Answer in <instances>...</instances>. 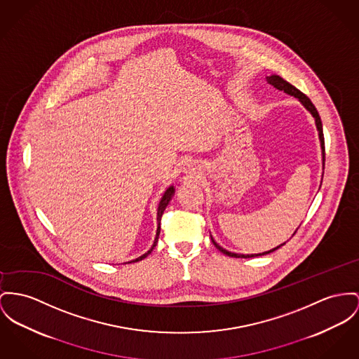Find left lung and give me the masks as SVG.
Here are the masks:
<instances>
[{"label": "left lung", "instance_id": "1", "mask_svg": "<svg viewBox=\"0 0 359 359\" xmlns=\"http://www.w3.org/2000/svg\"><path fill=\"white\" fill-rule=\"evenodd\" d=\"M266 81L271 84V86H273L276 90H279V91H285L286 94L288 95L294 96V97H297L305 107H306V110H309L311 111V116H313V118L316 121V126H317V130H318V137H320V143H321V149H323V166L325 165V144H324V135H323V123H321V118H320V116H318V111H317V109L314 107V104L311 103V99L308 97V96L305 95V94H302L298 88H295L292 84H290L288 81H286L285 79H282L280 76H278V74H272V76H268L266 77ZM323 181V180H321ZM297 233V231H295ZM294 233V234H295ZM292 234V236H294ZM212 239V242H214V245L216 246V249H219L223 255H226V256H230V257H237V259H250V257H257V256H264V255H268V253H271V252H275L276 249H279L280 246H283L285 243H282V245H279V246H276V248H273V249H271V250H268V252H264V253H259V255H238V253H231V252H229V250H226V249H223L222 246H219L217 243H216L214 238L211 237Z\"/></svg>", "mask_w": 359, "mask_h": 359}]
</instances>
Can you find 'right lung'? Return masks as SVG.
I'll use <instances>...</instances> for the list:
<instances>
[{
    "label": "right lung",
    "mask_w": 359,
    "mask_h": 359,
    "mask_svg": "<svg viewBox=\"0 0 359 359\" xmlns=\"http://www.w3.org/2000/svg\"><path fill=\"white\" fill-rule=\"evenodd\" d=\"M174 191H175L174 187L168 188V191H165V194L162 196V198H161V201H159V205H158V217H156V220H158V229H156V237H155V241H154V245L151 246V249H149L147 253H144L143 256H140L139 259H136V260H133V262H130V263H136V262L143 260V259H145V257L154 250V248L156 246L158 238H159V233H161V219H162V215H163V212H165V210H166V207H168V204L170 203L172 194H174Z\"/></svg>",
    "instance_id": "1"
}]
</instances>
